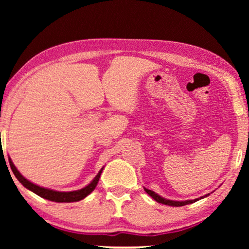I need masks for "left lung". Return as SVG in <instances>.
I'll return each mask as SVG.
<instances>
[{
	"instance_id": "left-lung-1",
	"label": "left lung",
	"mask_w": 249,
	"mask_h": 249,
	"mask_svg": "<svg viewBox=\"0 0 249 249\" xmlns=\"http://www.w3.org/2000/svg\"><path fill=\"white\" fill-rule=\"evenodd\" d=\"M144 189H145V192L147 193L148 195L151 196L153 199L156 200V202H158V203H162V204H164V205H169V206H183V205H188V204L195 203V202H197V200L202 199V198H204V197H207V196L210 195V194H207V195L203 196V197H199V198H196V199H188V200H171V199H166V198H164V197L160 196L159 194L154 193V192H153V190H149V189H146V188H144Z\"/></svg>"
}]
</instances>
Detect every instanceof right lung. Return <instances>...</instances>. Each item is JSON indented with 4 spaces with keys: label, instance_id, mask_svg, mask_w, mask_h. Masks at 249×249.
Returning <instances> with one entry per match:
<instances>
[{
    "label": "right lung",
    "instance_id": "1",
    "mask_svg": "<svg viewBox=\"0 0 249 249\" xmlns=\"http://www.w3.org/2000/svg\"><path fill=\"white\" fill-rule=\"evenodd\" d=\"M9 163H10V166H11L13 175L16 176V178L19 180L20 183H21L23 187H26L27 189H29L30 192L35 193L36 195L40 196L42 198L52 200V202H56V203H72V202H79V200L84 199L85 197L89 195V194L95 189V187L97 186L101 173L103 171V168H102L100 170V172L97 173V176L91 180V182L88 183V185L86 187H84V188H81L79 190H73V192H57V190L44 188V187L37 186L35 183L30 182L29 180H27L25 177H23L21 173L17 170V168L15 166V164H13V162L11 161V159L10 158H9Z\"/></svg>",
    "mask_w": 249,
    "mask_h": 249
}]
</instances>
